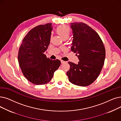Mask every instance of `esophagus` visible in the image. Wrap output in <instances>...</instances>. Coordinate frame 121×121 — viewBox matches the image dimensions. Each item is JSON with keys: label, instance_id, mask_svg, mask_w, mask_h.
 Returning <instances> with one entry per match:
<instances>
[{"label": "esophagus", "instance_id": "obj_1", "mask_svg": "<svg viewBox=\"0 0 121 121\" xmlns=\"http://www.w3.org/2000/svg\"><path fill=\"white\" fill-rule=\"evenodd\" d=\"M65 62V61H63V60H61V63L62 64H63V63H64Z\"/></svg>", "mask_w": 121, "mask_h": 121}]
</instances>
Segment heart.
<instances>
[{
	"instance_id": "1",
	"label": "heart",
	"mask_w": 121,
	"mask_h": 121,
	"mask_svg": "<svg viewBox=\"0 0 121 121\" xmlns=\"http://www.w3.org/2000/svg\"><path fill=\"white\" fill-rule=\"evenodd\" d=\"M57 32L63 39H67L70 35L71 29L69 26L61 25L57 28Z\"/></svg>"
}]
</instances>
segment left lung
Masks as SVG:
<instances>
[{
    "instance_id": "8db88e82",
    "label": "left lung",
    "mask_w": 121,
    "mask_h": 121,
    "mask_svg": "<svg viewBox=\"0 0 121 121\" xmlns=\"http://www.w3.org/2000/svg\"><path fill=\"white\" fill-rule=\"evenodd\" d=\"M73 34L71 50L76 53L77 64L69 62V81L81 86L90 85L98 77L104 65L105 49L98 34L83 23H71Z\"/></svg>"
}]
</instances>
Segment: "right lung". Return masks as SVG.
<instances>
[{"label": "right lung", "instance_id": "1", "mask_svg": "<svg viewBox=\"0 0 121 121\" xmlns=\"http://www.w3.org/2000/svg\"><path fill=\"white\" fill-rule=\"evenodd\" d=\"M51 23L31 29L24 38L18 52L19 66L24 76L36 85L48 83L61 64L60 60L47 58L44 52L50 43Z\"/></svg>", "mask_w": 121, "mask_h": 121}]
</instances>
